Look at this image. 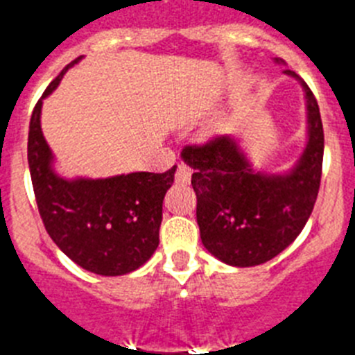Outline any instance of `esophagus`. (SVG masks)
Listing matches in <instances>:
<instances>
[{
  "instance_id": "esophagus-1",
  "label": "esophagus",
  "mask_w": 355,
  "mask_h": 355,
  "mask_svg": "<svg viewBox=\"0 0 355 355\" xmlns=\"http://www.w3.org/2000/svg\"><path fill=\"white\" fill-rule=\"evenodd\" d=\"M192 180V171L184 165V163H180L178 165V171H175V181H180V183H190Z\"/></svg>"
}]
</instances>
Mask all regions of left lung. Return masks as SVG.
I'll return each instance as SVG.
<instances>
[{"mask_svg": "<svg viewBox=\"0 0 355 355\" xmlns=\"http://www.w3.org/2000/svg\"><path fill=\"white\" fill-rule=\"evenodd\" d=\"M283 64L281 58H275ZM286 74L299 78L286 69ZM309 140L299 165L286 175L254 172L236 142L213 137L184 146L193 168L197 224L206 249L233 266H256L283 252L315 208L324 162V126L311 89L304 81Z\"/></svg>", "mask_w": 355, "mask_h": 355, "instance_id": "1", "label": "left lung"}]
</instances>
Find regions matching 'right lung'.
Segmentation results:
<instances>
[{
  "label": "right lung",
  "instance_id": "right-lung-1",
  "mask_svg": "<svg viewBox=\"0 0 355 355\" xmlns=\"http://www.w3.org/2000/svg\"><path fill=\"white\" fill-rule=\"evenodd\" d=\"M81 58V56H80ZM67 65L37 101L28 133V165L44 227L62 252L85 270L124 275L137 270L159 243L163 197L174 183L167 172H133L108 180H62L40 131L42 99L56 89Z\"/></svg>",
  "mask_w": 355,
  "mask_h": 355
}]
</instances>
